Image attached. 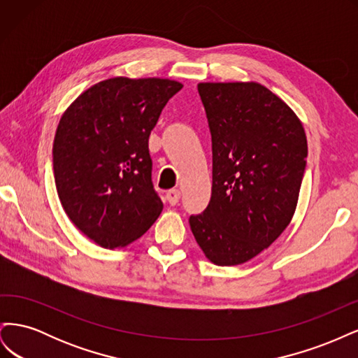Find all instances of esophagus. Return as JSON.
<instances>
[{"mask_svg": "<svg viewBox=\"0 0 358 358\" xmlns=\"http://www.w3.org/2000/svg\"><path fill=\"white\" fill-rule=\"evenodd\" d=\"M166 199H167V201H169L171 206L178 204V203H179V199H180V191H179V189H169V191L166 192Z\"/></svg>", "mask_w": 358, "mask_h": 358, "instance_id": "obj_1", "label": "esophagus"}]
</instances>
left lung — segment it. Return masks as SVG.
<instances>
[{
    "instance_id": "obj_1",
    "label": "left lung",
    "mask_w": 358,
    "mask_h": 358,
    "mask_svg": "<svg viewBox=\"0 0 358 358\" xmlns=\"http://www.w3.org/2000/svg\"><path fill=\"white\" fill-rule=\"evenodd\" d=\"M212 136V196L189 216L212 263H246L282 234L294 215L308 142L296 113L259 83H200Z\"/></svg>"
}]
</instances>
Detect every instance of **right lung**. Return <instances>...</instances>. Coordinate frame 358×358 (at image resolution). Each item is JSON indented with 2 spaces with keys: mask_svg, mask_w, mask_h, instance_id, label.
Segmentation results:
<instances>
[{
  "mask_svg": "<svg viewBox=\"0 0 358 358\" xmlns=\"http://www.w3.org/2000/svg\"><path fill=\"white\" fill-rule=\"evenodd\" d=\"M180 90L169 79L113 78L86 90L62 115L52 149L58 197L100 246L131 243L159 216L148 142Z\"/></svg>",
  "mask_w": 358,
  "mask_h": 358,
  "instance_id": "obj_1",
  "label": "right lung"
}]
</instances>
